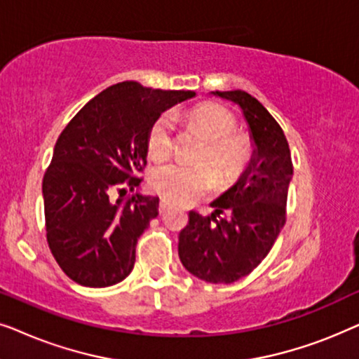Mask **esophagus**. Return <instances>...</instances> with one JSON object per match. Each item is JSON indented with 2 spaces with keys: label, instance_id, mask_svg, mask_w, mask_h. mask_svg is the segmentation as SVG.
<instances>
[{
  "label": "esophagus",
  "instance_id": "esophagus-1",
  "mask_svg": "<svg viewBox=\"0 0 359 359\" xmlns=\"http://www.w3.org/2000/svg\"><path fill=\"white\" fill-rule=\"evenodd\" d=\"M158 210H160V214H166L170 210V203L168 201H160V208H158Z\"/></svg>",
  "mask_w": 359,
  "mask_h": 359
}]
</instances>
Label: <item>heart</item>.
I'll list each match as a JSON object with an SVG mask.
<instances>
[{"label": "heart", "mask_w": 359, "mask_h": 359, "mask_svg": "<svg viewBox=\"0 0 359 359\" xmlns=\"http://www.w3.org/2000/svg\"><path fill=\"white\" fill-rule=\"evenodd\" d=\"M186 121L208 142L199 161L205 165L189 166L168 163L156 166L150 173L155 193L175 204H191L209 193L217 181L227 188L242 178L253 156V144L248 135L238 134L237 119L227 107L201 104L186 114ZM175 119L163 114L150 127L147 150L154 160L168 158L173 150Z\"/></svg>", "instance_id": "b5f03b06"}]
</instances>
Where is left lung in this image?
Returning a JSON list of instances; mask_svg holds the SVG:
<instances>
[{
	"mask_svg": "<svg viewBox=\"0 0 359 359\" xmlns=\"http://www.w3.org/2000/svg\"><path fill=\"white\" fill-rule=\"evenodd\" d=\"M210 95L240 107L253 156L242 178L210 203L212 214L204 217L191 210L180 232L178 255L193 276L230 284L263 262L284 227L292 161L283 129L257 97L240 90Z\"/></svg>",
	"mask_w": 359,
	"mask_h": 359,
	"instance_id": "1",
	"label": "left lung"
}]
</instances>
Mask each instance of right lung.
Masks as SVG:
<instances>
[{"label":"right lung","instance_id":"add662e5","mask_svg":"<svg viewBox=\"0 0 359 359\" xmlns=\"http://www.w3.org/2000/svg\"><path fill=\"white\" fill-rule=\"evenodd\" d=\"M194 91H163L122 81L106 88L68 122L42 181L47 242L58 266L86 287L129 276L137 240L158 215L156 196L111 199L124 181L134 191L147 165L154 122Z\"/></svg>","mask_w":359,"mask_h":359}]
</instances>
